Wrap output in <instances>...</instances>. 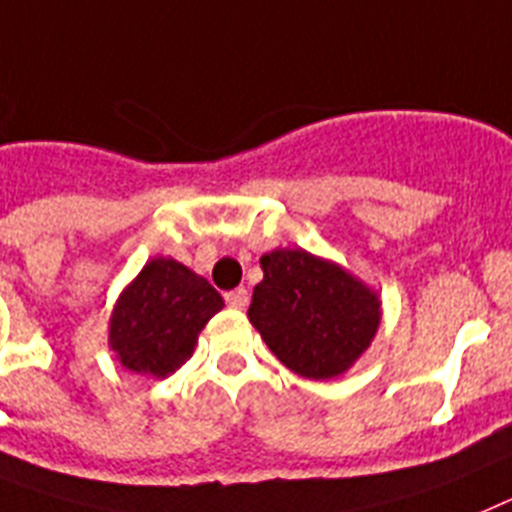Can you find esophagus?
<instances>
[{"instance_id": "34e87169", "label": "esophagus", "mask_w": 512, "mask_h": 512, "mask_svg": "<svg viewBox=\"0 0 512 512\" xmlns=\"http://www.w3.org/2000/svg\"><path fill=\"white\" fill-rule=\"evenodd\" d=\"M224 299L231 309H244V306L250 304V293L244 291V288H234V291L226 293Z\"/></svg>"}]
</instances>
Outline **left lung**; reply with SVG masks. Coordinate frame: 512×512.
Here are the masks:
<instances>
[{"mask_svg":"<svg viewBox=\"0 0 512 512\" xmlns=\"http://www.w3.org/2000/svg\"><path fill=\"white\" fill-rule=\"evenodd\" d=\"M260 268L247 317L283 366L324 381L366 353L381 322L376 291L306 250H273Z\"/></svg>","mask_w":512,"mask_h":512,"instance_id":"1","label":"left lung"}]
</instances>
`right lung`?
<instances>
[{
    "label": "right lung",
    "instance_id": "obj_1",
    "mask_svg": "<svg viewBox=\"0 0 512 512\" xmlns=\"http://www.w3.org/2000/svg\"><path fill=\"white\" fill-rule=\"evenodd\" d=\"M221 293L172 257H154L115 301L110 348L123 368L164 379L193 355Z\"/></svg>",
    "mask_w": 512,
    "mask_h": 512
}]
</instances>
